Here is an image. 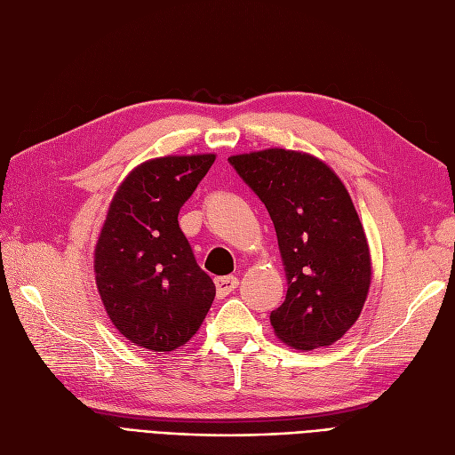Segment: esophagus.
Wrapping results in <instances>:
<instances>
[{
  "instance_id": "obj_1",
  "label": "esophagus",
  "mask_w": 455,
  "mask_h": 455,
  "mask_svg": "<svg viewBox=\"0 0 455 455\" xmlns=\"http://www.w3.org/2000/svg\"><path fill=\"white\" fill-rule=\"evenodd\" d=\"M214 284H216V294H218V298H224V296H228L229 292H233L237 288V284H239V279L237 277H218L216 281H214Z\"/></svg>"
}]
</instances>
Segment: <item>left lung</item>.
<instances>
[{"mask_svg":"<svg viewBox=\"0 0 455 455\" xmlns=\"http://www.w3.org/2000/svg\"><path fill=\"white\" fill-rule=\"evenodd\" d=\"M273 220L286 298L275 334L301 351L332 346L359 319L371 259L359 214L326 163L304 151L261 149L228 159Z\"/></svg>","mask_w":455,"mask_h":455,"instance_id":"8db88e82","label":"left lung"}]
</instances>
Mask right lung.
I'll list each match as a JSON object with an SVG mask.
<instances>
[{
	"label": "right lung",
	"instance_id": "right-lung-1",
	"mask_svg": "<svg viewBox=\"0 0 455 455\" xmlns=\"http://www.w3.org/2000/svg\"><path fill=\"white\" fill-rule=\"evenodd\" d=\"M214 159L167 156L139 164L117 188L96 241L94 279L109 321L148 351L182 347L216 296L178 226Z\"/></svg>",
	"mask_w": 455,
	"mask_h": 455
}]
</instances>
